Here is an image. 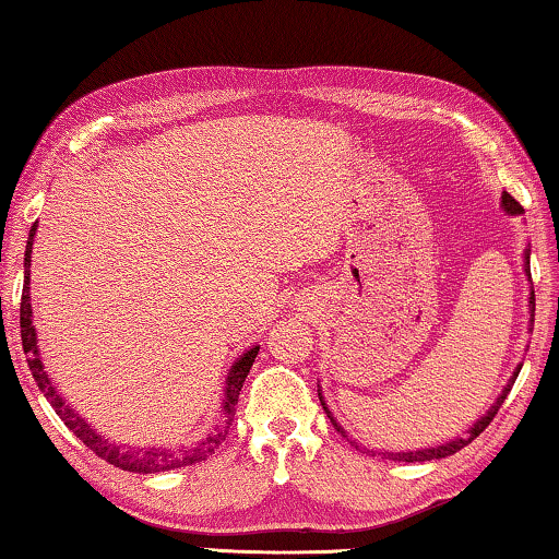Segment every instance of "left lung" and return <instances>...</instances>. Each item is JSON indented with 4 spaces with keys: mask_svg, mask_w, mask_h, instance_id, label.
<instances>
[{
    "mask_svg": "<svg viewBox=\"0 0 559 559\" xmlns=\"http://www.w3.org/2000/svg\"><path fill=\"white\" fill-rule=\"evenodd\" d=\"M502 205H504V211H510V213H522V205L518 203V200H514L510 193H504L502 195ZM530 258V255H527ZM530 263V261H527ZM530 271V269H527ZM530 306H532V319H530V326H532V323H535V290H532V294H530ZM520 369H522V366H518V371H514V377L510 379V384H507L504 386V391H502V396H499L497 399V402H495V406H492V409H489L487 412V416H481V419L477 421V424H474V427L469 429V431H466V437H462V439H454V441H449V444H441V447H431V449H419V452H384V456L389 454L391 456V460H396V462H429V460H441V456H449V454H456V452H460V449H464L466 444H472V441L474 439H477L479 435H481V431H485L487 427H489V421H492L495 419V416H497V412H499V406H502L504 404V399H507V394H510V389H512V384H514V379H518V373H520ZM319 399H321V406H323V412H326L329 414V419H331V424H333V427H336L338 431H341V435H344L346 437V431L344 429H341L338 427V424H336V419H333V416H331V412L326 409V404H323V396H321V391H319ZM352 444H354V441H352Z\"/></svg>",
    "mask_w": 559,
    "mask_h": 559,
    "instance_id": "8db88e82",
    "label": "left lung"
}]
</instances>
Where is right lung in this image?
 <instances>
[{
	"instance_id": "right-lung-1",
	"label": "right lung",
	"mask_w": 559,
	"mask_h": 559,
	"mask_svg": "<svg viewBox=\"0 0 559 559\" xmlns=\"http://www.w3.org/2000/svg\"><path fill=\"white\" fill-rule=\"evenodd\" d=\"M37 226H32L29 230V240H27V251H24V288H22V304H20V326H22V348L24 354H29V371L35 377L37 386L41 394L47 396V402L52 404V409L57 416L64 421V427L78 437L82 444H87L93 452L99 456V460L110 462L115 466H120L124 472H138V474H155V472H168L175 469V466H186V464H195L200 460H205L207 454H213L218 449L221 441H226V435L233 424V416H236V404L240 396V389H243V381L251 371V366L258 356V346H253L251 352H246L240 359L233 366L228 379H226V399H223V416L218 421V427H213L211 435H207L198 447L188 449V452H168V449H120L105 441L99 435H95V429H90L85 419H80L70 406L64 404V399L57 394L52 381H49L45 366L39 361V348H37V336H35V326H32V306H29V258H32V238H35Z\"/></svg>"
}]
</instances>
